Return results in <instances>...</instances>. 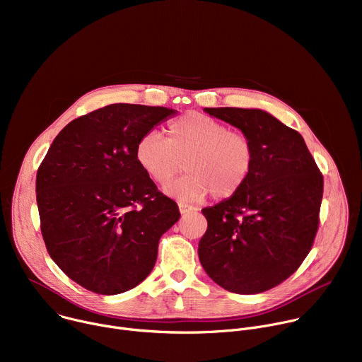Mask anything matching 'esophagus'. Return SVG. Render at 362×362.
Returning a JSON list of instances; mask_svg holds the SVG:
<instances>
[{
    "label": "esophagus",
    "mask_w": 362,
    "mask_h": 362,
    "mask_svg": "<svg viewBox=\"0 0 362 362\" xmlns=\"http://www.w3.org/2000/svg\"><path fill=\"white\" fill-rule=\"evenodd\" d=\"M179 211L182 215H186V214H190L193 211H196L194 206H190V204H186V203H179Z\"/></svg>",
    "instance_id": "esophagus-1"
}]
</instances>
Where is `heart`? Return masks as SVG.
<instances>
[{
    "mask_svg": "<svg viewBox=\"0 0 362 362\" xmlns=\"http://www.w3.org/2000/svg\"><path fill=\"white\" fill-rule=\"evenodd\" d=\"M166 133V139L156 132L141 136L134 158L158 185L169 183L186 162L189 173L165 187L170 197L196 202L212 192L215 199H226L247 182L255 166V146L246 133L200 113L170 122Z\"/></svg>",
    "mask_w": 362,
    "mask_h": 362,
    "instance_id": "b5f03b06",
    "label": "heart"
}]
</instances>
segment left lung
Returning a JSON list of instances; mask_svg holds the SVG:
<instances>
[{"label":"left lung","mask_w":362,"mask_h":362,"mask_svg":"<svg viewBox=\"0 0 362 362\" xmlns=\"http://www.w3.org/2000/svg\"><path fill=\"white\" fill-rule=\"evenodd\" d=\"M206 113L246 133L255 166L232 197L202 209L203 269L235 293L265 292L288 279L311 250L320 226L324 177L302 136L267 112L218 107Z\"/></svg>","instance_id":"left-lung-1"}]
</instances>
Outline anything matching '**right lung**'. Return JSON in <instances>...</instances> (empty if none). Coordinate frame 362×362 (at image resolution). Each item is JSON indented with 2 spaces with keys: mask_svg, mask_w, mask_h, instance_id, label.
<instances>
[{
  "mask_svg": "<svg viewBox=\"0 0 362 362\" xmlns=\"http://www.w3.org/2000/svg\"><path fill=\"white\" fill-rule=\"evenodd\" d=\"M176 112L110 105L70 122L49 146L37 180L45 247L76 284L100 295L143 282L160 236L180 218L134 158L141 136Z\"/></svg>",
  "mask_w": 362,
  "mask_h": 362,
  "instance_id": "add662e5",
  "label": "right lung"
}]
</instances>
